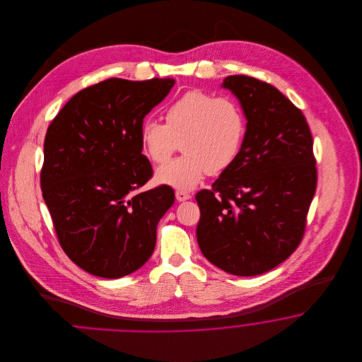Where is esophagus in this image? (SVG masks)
Returning a JSON list of instances; mask_svg holds the SVG:
<instances>
[{
  "mask_svg": "<svg viewBox=\"0 0 362 362\" xmlns=\"http://www.w3.org/2000/svg\"><path fill=\"white\" fill-rule=\"evenodd\" d=\"M175 195H176V199H177L179 202L187 201V199H189V198L192 197V194H189V192H186V191H180V189H177V191L175 192Z\"/></svg>",
  "mask_w": 362,
  "mask_h": 362,
  "instance_id": "obj_1",
  "label": "esophagus"
}]
</instances>
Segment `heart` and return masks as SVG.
<instances>
[{"mask_svg":"<svg viewBox=\"0 0 362 362\" xmlns=\"http://www.w3.org/2000/svg\"><path fill=\"white\" fill-rule=\"evenodd\" d=\"M247 137V117L238 100L192 89L165 111V123L146 121L141 148L152 163H165L180 142L185 155L158 168L156 180L180 191L194 189L207 173H224L239 158Z\"/></svg>","mask_w":362,"mask_h":362,"instance_id":"1","label":"heart"}]
</instances>
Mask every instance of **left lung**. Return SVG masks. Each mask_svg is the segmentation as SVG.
Wrapping results in <instances>:
<instances>
[{"label":"left lung","mask_w":362,"mask_h":362,"mask_svg":"<svg viewBox=\"0 0 362 362\" xmlns=\"http://www.w3.org/2000/svg\"><path fill=\"white\" fill-rule=\"evenodd\" d=\"M247 137L239 158L210 189L197 192V240L205 258L233 276L263 274L303 240L317 183L313 139L300 108L276 86L229 76Z\"/></svg>","instance_id":"1"}]
</instances>
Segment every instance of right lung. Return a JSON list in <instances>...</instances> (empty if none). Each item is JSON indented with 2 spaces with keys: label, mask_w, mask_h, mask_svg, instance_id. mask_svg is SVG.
Segmentation results:
<instances>
[{
  "label": "right lung",
  "mask_w": 362,
  "mask_h": 362,
  "mask_svg": "<svg viewBox=\"0 0 362 362\" xmlns=\"http://www.w3.org/2000/svg\"><path fill=\"white\" fill-rule=\"evenodd\" d=\"M173 84L108 78L76 93L47 129L43 199L62 250L93 276H127L153 254L175 192L165 185L138 192L153 176L139 136Z\"/></svg>",
  "instance_id": "add662e5"
}]
</instances>
